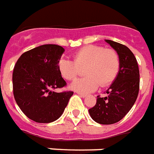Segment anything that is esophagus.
I'll return each instance as SVG.
<instances>
[{"mask_svg": "<svg viewBox=\"0 0 154 154\" xmlns=\"http://www.w3.org/2000/svg\"><path fill=\"white\" fill-rule=\"evenodd\" d=\"M77 94H78V95H79V96L82 98H85L86 96V94H82V93H78V92H77Z\"/></svg>", "mask_w": 154, "mask_h": 154, "instance_id": "34e87169", "label": "esophagus"}]
</instances>
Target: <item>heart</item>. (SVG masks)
<instances>
[{
	"label": "heart",
	"mask_w": 154,
	"mask_h": 154,
	"mask_svg": "<svg viewBox=\"0 0 154 154\" xmlns=\"http://www.w3.org/2000/svg\"><path fill=\"white\" fill-rule=\"evenodd\" d=\"M74 60L61 58L58 68L61 76L68 81L73 80L85 68V77L75 80L70 88L75 91L87 94L112 84L120 69V58L117 51L100 45L83 47L74 54Z\"/></svg>",
	"instance_id": "1"
}]
</instances>
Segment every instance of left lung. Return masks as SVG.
I'll return each instance as SVG.
<instances>
[{
  "mask_svg": "<svg viewBox=\"0 0 154 154\" xmlns=\"http://www.w3.org/2000/svg\"><path fill=\"white\" fill-rule=\"evenodd\" d=\"M105 42L119 55L120 69L106 91L108 96H97L89 113L97 123L110 125L122 120L134 105L140 89V71L135 55L128 47L111 40Z\"/></svg>",
  "mask_w": 154,
  "mask_h": 154,
  "instance_id": "obj_1",
  "label": "left lung"
}]
</instances>
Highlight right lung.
Segmentation results:
<instances>
[{"instance_id": "right-lung-1", "label": "right lung", "mask_w": 154, "mask_h": 154, "mask_svg": "<svg viewBox=\"0 0 154 154\" xmlns=\"http://www.w3.org/2000/svg\"><path fill=\"white\" fill-rule=\"evenodd\" d=\"M64 49L57 45H42L19 57L13 71V91L17 104L31 120L50 123L61 117L72 91L57 93L66 82L58 63Z\"/></svg>"}]
</instances>
